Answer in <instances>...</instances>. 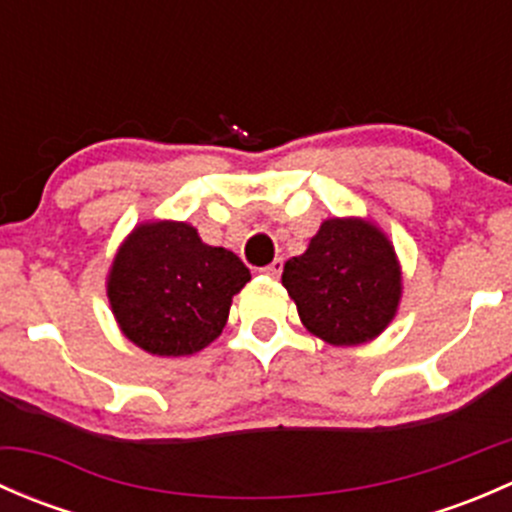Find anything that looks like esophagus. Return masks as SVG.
I'll list each match as a JSON object with an SVG mask.
<instances>
[{"mask_svg": "<svg viewBox=\"0 0 512 512\" xmlns=\"http://www.w3.org/2000/svg\"><path fill=\"white\" fill-rule=\"evenodd\" d=\"M282 265H285V262H282V257H277V260H272L270 265L262 267V272H265L267 277H275V280H277V277L282 275Z\"/></svg>", "mask_w": 512, "mask_h": 512, "instance_id": "esophagus-1", "label": "esophagus"}]
</instances>
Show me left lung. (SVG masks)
I'll return each instance as SVG.
<instances>
[{"label":"left lung","instance_id":"1","mask_svg":"<svg viewBox=\"0 0 512 512\" xmlns=\"http://www.w3.org/2000/svg\"><path fill=\"white\" fill-rule=\"evenodd\" d=\"M282 285L309 332L349 347L374 339L394 319L401 272L394 247L374 225L334 218L304 255L287 260Z\"/></svg>","mask_w":512,"mask_h":512}]
</instances>
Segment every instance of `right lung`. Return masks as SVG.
Instances as JSON below:
<instances>
[{"instance_id": "add662e5", "label": "right lung", "mask_w": 512, "mask_h": 512, "mask_svg": "<svg viewBox=\"0 0 512 512\" xmlns=\"http://www.w3.org/2000/svg\"><path fill=\"white\" fill-rule=\"evenodd\" d=\"M250 282L235 252L210 247L185 223L131 232L113 260L108 299L123 334L146 352L185 356L223 332L232 294Z\"/></svg>"}]
</instances>
